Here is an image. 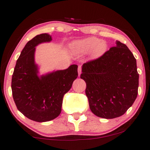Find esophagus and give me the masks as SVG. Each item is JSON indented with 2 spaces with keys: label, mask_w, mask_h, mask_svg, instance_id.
I'll list each match as a JSON object with an SVG mask.
<instances>
[{
  "label": "esophagus",
  "mask_w": 150,
  "mask_h": 150,
  "mask_svg": "<svg viewBox=\"0 0 150 150\" xmlns=\"http://www.w3.org/2000/svg\"><path fill=\"white\" fill-rule=\"evenodd\" d=\"M81 71H82L81 66H79V67H78V72H79V76H81Z\"/></svg>",
  "instance_id": "34e87169"
}]
</instances>
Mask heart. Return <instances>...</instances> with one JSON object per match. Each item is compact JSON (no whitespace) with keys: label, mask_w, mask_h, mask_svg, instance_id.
I'll list each match as a JSON object with an SVG mask.
<instances>
[{"label":"heart","mask_w":150,"mask_h":150,"mask_svg":"<svg viewBox=\"0 0 150 150\" xmlns=\"http://www.w3.org/2000/svg\"><path fill=\"white\" fill-rule=\"evenodd\" d=\"M106 43L99 38L91 37L76 41L74 43L73 49L78 53H87L93 50L94 55L103 54L106 50Z\"/></svg>","instance_id":"1"}]
</instances>
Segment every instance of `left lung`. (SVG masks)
Segmentation results:
<instances>
[{
  "mask_svg": "<svg viewBox=\"0 0 150 150\" xmlns=\"http://www.w3.org/2000/svg\"><path fill=\"white\" fill-rule=\"evenodd\" d=\"M81 79L92 112L99 117L122 116L138 94L137 61L126 45L119 41L99 58L84 63Z\"/></svg>",
  "mask_w": 150,
  "mask_h": 150,
  "instance_id": "8db88e82",
  "label": "left lung"
}]
</instances>
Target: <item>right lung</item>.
<instances>
[{"label":"right lung","instance_id":"obj_1","mask_svg":"<svg viewBox=\"0 0 150 150\" xmlns=\"http://www.w3.org/2000/svg\"><path fill=\"white\" fill-rule=\"evenodd\" d=\"M50 35L43 33L27 42L22 50L12 76V96L17 108L33 121L44 122L57 117L61 112L63 96L78 77V65L39 76L35 63V46L50 42Z\"/></svg>","mask_w":150,"mask_h":150}]
</instances>
